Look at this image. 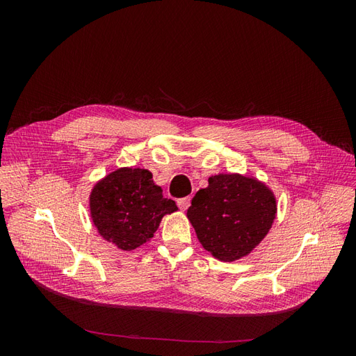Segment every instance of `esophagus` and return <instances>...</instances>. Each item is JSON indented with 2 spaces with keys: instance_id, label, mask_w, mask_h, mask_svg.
Instances as JSON below:
<instances>
[{
  "instance_id": "obj_1",
  "label": "esophagus",
  "mask_w": 356,
  "mask_h": 356,
  "mask_svg": "<svg viewBox=\"0 0 356 356\" xmlns=\"http://www.w3.org/2000/svg\"><path fill=\"white\" fill-rule=\"evenodd\" d=\"M190 197H182V199H179L178 200V207H179V209L181 211H187L188 209V207H190Z\"/></svg>"
}]
</instances>
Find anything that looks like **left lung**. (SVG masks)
<instances>
[{
	"label": "left lung",
	"mask_w": 356,
	"mask_h": 356,
	"mask_svg": "<svg viewBox=\"0 0 356 356\" xmlns=\"http://www.w3.org/2000/svg\"><path fill=\"white\" fill-rule=\"evenodd\" d=\"M196 193L187 211L202 246L220 261H236L260 245L276 218V197L264 182L218 174Z\"/></svg>",
	"instance_id": "1"
}]
</instances>
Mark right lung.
<instances>
[{
  "instance_id": "add662e5",
  "label": "right lung",
  "mask_w": 356,
  "mask_h": 356,
  "mask_svg": "<svg viewBox=\"0 0 356 356\" xmlns=\"http://www.w3.org/2000/svg\"><path fill=\"white\" fill-rule=\"evenodd\" d=\"M96 230L118 250L132 251L153 238L161 218L178 211L163 197L153 174L141 168H118L93 186L89 197Z\"/></svg>"
}]
</instances>
